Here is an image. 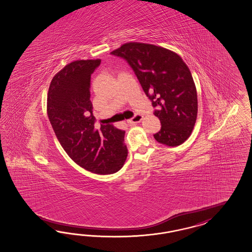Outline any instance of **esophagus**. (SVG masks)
<instances>
[{
    "instance_id": "34e87169",
    "label": "esophagus",
    "mask_w": 252,
    "mask_h": 252,
    "mask_svg": "<svg viewBox=\"0 0 252 252\" xmlns=\"http://www.w3.org/2000/svg\"><path fill=\"white\" fill-rule=\"evenodd\" d=\"M143 119H144V116L137 114V115L134 116L133 118L128 120L127 123H129V124H134V123H140L141 121H143Z\"/></svg>"
}]
</instances>
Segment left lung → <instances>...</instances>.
I'll return each mask as SVG.
<instances>
[{
	"mask_svg": "<svg viewBox=\"0 0 252 252\" xmlns=\"http://www.w3.org/2000/svg\"><path fill=\"white\" fill-rule=\"evenodd\" d=\"M110 53L128 62L153 107H157L154 114L162 126L155 139L172 147L183 144L194 128L198 98L191 72L180 55L141 42L123 44Z\"/></svg>",
	"mask_w": 252,
	"mask_h": 252,
	"instance_id": "1",
	"label": "left lung"
}]
</instances>
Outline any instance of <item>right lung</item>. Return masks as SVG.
Returning a JSON list of instances; mask_svg holds the SVG:
<instances>
[{
	"mask_svg": "<svg viewBox=\"0 0 252 252\" xmlns=\"http://www.w3.org/2000/svg\"><path fill=\"white\" fill-rule=\"evenodd\" d=\"M101 60H78L64 66L52 78L47 113L52 129L67 155L87 171L108 175L123 167L128 150L125 131L112 124L94 129L90 79Z\"/></svg>",
	"mask_w": 252,
	"mask_h": 252,
	"instance_id": "obj_1",
	"label": "right lung"
}]
</instances>
